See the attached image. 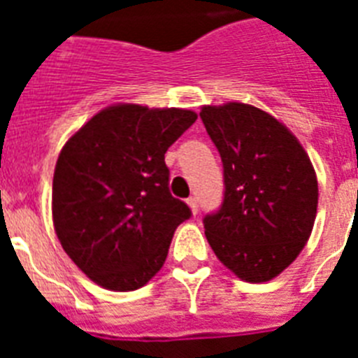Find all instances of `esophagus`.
<instances>
[{"label":"esophagus","instance_id":"34e87169","mask_svg":"<svg viewBox=\"0 0 358 358\" xmlns=\"http://www.w3.org/2000/svg\"><path fill=\"white\" fill-rule=\"evenodd\" d=\"M187 204H189L191 212L196 215V213H199V201H196V196H189V199H187Z\"/></svg>","mask_w":358,"mask_h":358}]
</instances>
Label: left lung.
Listing matches in <instances>:
<instances>
[{
    "label": "left lung",
    "mask_w": 358,
    "mask_h": 358,
    "mask_svg": "<svg viewBox=\"0 0 358 358\" xmlns=\"http://www.w3.org/2000/svg\"><path fill=\"white\" fill-rule=\"evenodd\" d=\"M223 162V202L202 219L215 256L247 282H267L297 258L314 227L317 180L286 126L230 102L201 111Z\"/></svg>",
    "instance_id": "obj_1"
}]
</instances>
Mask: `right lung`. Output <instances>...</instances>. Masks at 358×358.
I'll use <instances>...</instances> for the list:
<instances>
[{
	"label": "right lung",
	"instance_id": "obj_1",
	"mask_svg": "<svg viewBox=\"0 0 358 358\" xmlns=\"http://www.w3.org/2000/svg\"><path fill=\"white\" fill-rule=\"evenodd\" d=\"M196 115L120 103L69 139L53 173V227L64 252L115 292L145 286L189 206L169 191L165 152Z\"/></svg>",
	"mask_w": 358,
	"mask_h": 358
}]
</instances>
